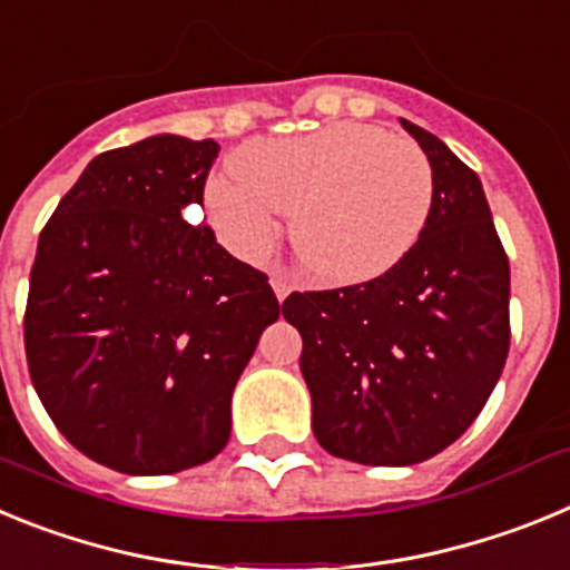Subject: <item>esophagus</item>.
Segmentation results:
<instances>
[{
    "label": "esophagus",
    "instance_id": "1",
    "mask_svg": "<svg viewBox=\"0 0 570 570\" xmlns=\"http://www.w3.org/2000/svg\"><path fill=\"white\" fill-rule=\"evenodd\" d=\"M271 288H274V294H276V299H285V296L291 294V282L285 279V276L282 274H274L271 276Z\"/></svg>",
    "mask_w": 570,
    "mask_h": 570
}]
</instances>
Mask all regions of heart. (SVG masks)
Masks as SVG:
<instances>
[{
	"instance_id": "heart-1",
	"label": "heart",
	"mask_w": 570,
	"mask_h": 570,
	"mask_svg": "<svg viewBox=\"0 0 570 570\" xmlns=\"http://www.w3.org/2000/svg\"><path fill=\"white\" fill-rule=\"evenodd\" d=\"M234 176H210L205 214L242 259L274 248L291 214L299 265L325 285H365L394 271L434 208V168L414 142L376 125L331 122L236 150Z\"/></svg>"
}]
</instances>
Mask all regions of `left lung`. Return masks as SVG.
Listing matches in <instances>:
<instances>
[{
    "instance_id": "1",
    "label": "left lung",
    "mask_w": 570,
    "mask_h": 570,
    "mask_svg": "<svg viewBox=\"0 0 570 570\" xmlns=\"http://www.w3.org/2000/svg\"><path fill=\"white\" fill-rule=\"evenodd\" d=\"M434 168V208L414 250L365 285L282 302L302 334L314 436L360 465H416L480 416L511 345V268L480 176L400 119Z\"/></svg>"
}]
</instances>
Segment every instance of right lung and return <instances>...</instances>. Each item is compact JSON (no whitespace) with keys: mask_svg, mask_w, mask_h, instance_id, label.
Listing matches in <instances>:
<instances>
[{"mask_svg":"<svg viewBox=\"0 0 570 570\" xmlns=\"http://www.w3.org/2000/svg\"><path fill=\"white\" fill-rule=\"evenodd\" d=\"M214 139L156 134L90 159L30 268L24 354L65 440L159 476L214 460L230 396L279 316L268 276L196 223Z\"/></svg>","mask_w":570,"mask_h":570,"instance_id":"1","label":"right lung"}]
</instances>
